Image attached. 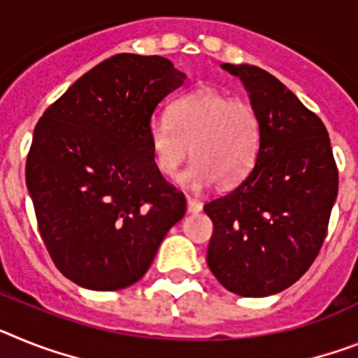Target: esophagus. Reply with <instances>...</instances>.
<instances>
[{
	"mask_svg": "<svg viewBox=\"0 0 358 358\" xmlns=\"http://www.w3.org/2000/svg\"><path fill=\"white\" fill-rule=\"evenodd\" d=\"M202 202L194 200V198H187V211L189 213H200L202 211Z\"/></svg>",
	"mask_w": 358,
	"mask_h": 358,
	"instance_id": "obj_1",
	"label": "esophagus"
}]
</instances>
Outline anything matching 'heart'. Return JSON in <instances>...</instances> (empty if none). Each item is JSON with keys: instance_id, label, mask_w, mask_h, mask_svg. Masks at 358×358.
<instances>
[{"instance_id": "heart-1", "label": "heart", "mask_w": 358, "mask_h": 358, "mask_svg": "<svg viewBox=\"0 0 358 358\" xmlns=\"http://www.w3.org/2000/svg\"><path fill=\"white\" fill-rule=\"evenodd\" d=\"M260 143V123L245 101L231 100L213 89H198L174 100L169 120L149 127V147L156 169L173 178L185 158L187 169L178 184L189 191H203L216 182L233 187L251 173Z\"/></svg>"}]
</instances>
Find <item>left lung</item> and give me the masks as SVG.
Here are the masks:
<instances>
[{
	"label": "left lung",
	"instance_id": "1",
	"mask_svg": "<svg viewBox=\"0 0 358 358\" xmlns=\"http://www.w3.org/2000/svg\"><path fill=\"white\" fill-rule=\"evenodd\" d=\"M240 78L260 123L257 164L233 191L203 206L213 220L207 266L240 296L295 284L317 258L338 193L322 120L273 74L222 63Z\"/></svg>",
	"mask_w": 358,
	"mask_h": 358
}]
</instances>
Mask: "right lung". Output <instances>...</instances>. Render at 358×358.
Here are the masks:
<instances>
[{
	"mask_svg": "<svg viewBox=\"0 0 358 358\" xmlns=\"http://www.w3.org/2000/svg\"><path fill=\"white\" fill-rule=\"evenodd\" d=\"M184 82L167 58L116 54L36 125L27 187L45 248L78 286H133L184 218V194L165 182L149 147L156 105Z\"/></svg>",
	"mask_w": 358,
	"mask_h": 358,
	"instance_id": "1",
	"label": "right lung"
}]
</instances>
